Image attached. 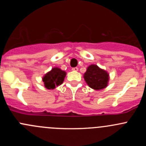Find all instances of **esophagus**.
Instances as JSON below:
<instances>
[{"mask_svg":"<svg viewBox=\"0 0 146 146\" xmlns=\"http://www.w3.org/2000/svg\"><path fill=\"white\" fill-rule=\"evenodd\" d=\"M72 70H73V71H78V67L73 68H72Z\"/></svg>","mask_w":146,"mask_h":146,"instance_id":"obj_1","label":"esophagus"}]
</instances>
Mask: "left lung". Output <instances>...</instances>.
Returning <instances> with one entry per match:
<instances>
[{
	"instance_id": "obj_1",
	"label": "left lung",
	"mask_w": 146,
	"mask_h": 146,
	"mask_svg": "<svg viewBox=\"0 0 146 146\" xmlns=\"http://www.w3.org/2000/svg\"><path fill=\"white\" fill-rule=\"evenodd\" d=\"M83 78L88 86L95 90H100L107 88L110 80L108 72L102 69L95 64H91L87 68Z\"/></svg>"
}]
</instances>
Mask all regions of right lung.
Listing matches in <instances>:
<instances>
[{
  "mask_svg": "<svg viewBox=\"0 0 146 146\" xmlns=\"http://www.w3.org/2000/svg\"><path fill=\"white\" fill-rule=\"evenodd\" d=\"M66 76V71L58 67H54L46 73L42 78V80L46 89L54 90L56 87H58L63 83Z\"/></svg>",
  "mask_w": 146,
  "mask_h": 146,
  "instance_id": "1",
  "label": "right lung"
}]
</instances>
